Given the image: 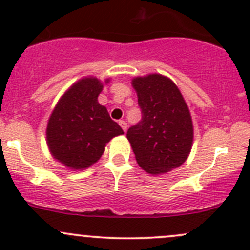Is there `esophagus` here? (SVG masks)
<instances>
[{
  "instance_id": "obj_1",
  "label": "esophagus",
  "mask_w": 250,
  "mask_h": 250,
  "mask_svg": "<svg viewBox=\"0 0 250 250\" xmlns=\"http://www.w3.org/2000/svg\"><path fill=\"white\" fill-rule=\"evenodd\" d=\"M119 123H120V125L121 127H122V129H123V131H127V128H128V125H127V122H125V121H123V120H121V121H119Z\"/></svg>"
}]
</instances>
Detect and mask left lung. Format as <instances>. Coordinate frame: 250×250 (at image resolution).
<instances>
[{
  "mask_svg": "<svg viewBox=\"0 0 250 250\" xmlns=\"http://www.w3.org/2000/svg\"><path fill=\"white\" fill-rule=\"evenodd\" d=\"M141 121L127 131L136 161L150 174L180 166L190 154L193 127L188 105L171 79L161 75L133 81Z\"/></svg>",
  "mask_w": 250,
  "mask_h": 250,
  "instance_id": "8db88e82",
  "label": "left lung"
}]
</instances>
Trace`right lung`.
<instances>
[{"label": "right lung", "instance_id": "obj_1", "mask_svg": "<svg viewBox=\"0 0 250 250\" xmlns=\"http://www.w3.org/2000/svg\"><path fill=\"white\" fill-rule=\"evenodd\" d=\"M102 89V83L92 77L77 82L49 117L46 131L49 150L70 168L83 169L95 164L105 145L123 134L105 106L98 103Z\"/></svg>", "mask_w": 250, "mask_h": 250}]
</instances>
